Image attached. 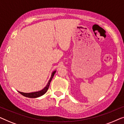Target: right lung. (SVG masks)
Masks as SVG:
<instances>
[{
	"mask_svg": "<svg viewBox=\"0 0 124 124\" xmlns=\"http://www.w3.org/2000/svg\"><path fill=\"white\" fill-rule=\"evenodd\" d=\"M56 72V70L54 71L52 73V74H51V77L50 80L48 81V84H47V85L46 86V87L44 88L43 90H42L40 91H37V92H34V93H22V92H20V91H18L20 94L21 95H23V96H25V97H28V98H38V97H39V96L43 95L45 94L47 92V90H48V88H49V86H50V82L51 81L52 78H53L54 74H55Z\"/></svg>",
	"mask_w": 124,
	"mask_h": 124,
	"instance_id": "add662e5",
	"label": "right lung"
}]
</instances>
